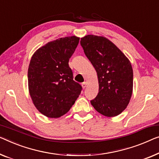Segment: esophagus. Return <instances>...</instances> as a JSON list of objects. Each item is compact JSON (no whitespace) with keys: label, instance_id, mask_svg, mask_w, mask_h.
<instances>
[{"label":"esophagus","instance_id":"34e87169","mask_svg":"<svg viewBox=\"0 0 159 159\" xmlns=\"http://www.w3.org/2000/svg\"><path fill=\"white\" fill-rule=\"evenodd\" d=\"M82 86H83V88H84V89H85V88L87 86V82L85 81L84 83H82Z\"/></svg>","mask_w":159,"mask_h":159}]
</instances>
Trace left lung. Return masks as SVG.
I'll return each mask as SVG.
<instances>
[{"label":"left lung","mask_w":159,"mask_h":159,"mask_svg":"<svg viewBox=\"0 0 159 159\" xmlns=\"http://www.w3.org/2000/svg\"><path fill=\"white\" fill-rule=\"evenodd\" d=\"M80 45L98 75V93L91 101V105L105 116H116L126 108L131 98V62L105 37L87 35L80 39Z\"/></svg>","instance_id":"obj_1"}]
</instances>
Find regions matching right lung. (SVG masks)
Listing matches in <instances>:
<instances>
[{
  "mask_svg": "<svg viewBox=\"0 0 159 159\" xmlns=\"http://www.w3.org/2000/svg\"><path fill=\"white\" fill-rule=\"evenodd\" d=\"M79 39L73 35L48 42L30 59L28 90L35 108L47 117L66 114L81 92L82 87L73 80L68 65Z\"/></svg>",
  "mask_w": 159,
  "mask_h": 159,
  "instance_id": "obj_1",
  "label": "right lung"
}]
</instances>
